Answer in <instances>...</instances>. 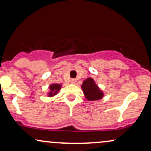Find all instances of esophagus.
<instances>
[{
	"mask_svg": "<svg viewBox=\"0 0 151 151\" xmlns=\"http://www.w3.org/2000/svg\"><path fill=\"white\" fill-rule=\"evenodd\" d=\"M71 83H73V84H74V83H77V80H76L75 79H71Z\"/></svg>",
	"mask_w": 151,
	"mask_h": 151,
	"instance_id": "1",
	"label": "esophagus"
}]
</instances>
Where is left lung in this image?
Instances as JSON below:
<instances>
[{
  "label": "left lung",
  "instance_id": "left-lung-1",
  "mask_svg": "<svg viewBox=\"0 0 151 151\" xmlns=\"http://www.w3.org/2000/svg\"><path fill=\"white\" fill-rule=\"evenodd\" d=\"M83 95L88 101H96L102 99L105 93L96 84L93 78L88 77L83 81L81 85Z\"/></svg>",
  "mask_w": 151,
  "mask_h": 151
}]
</instances>
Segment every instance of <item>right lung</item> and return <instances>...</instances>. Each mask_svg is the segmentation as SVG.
Here are the masks:
<instances>
[{
  "label": "right lung",
  "mask_w": 151,
  "mask_h": 151,
  "mask_svg": "<svg viewBox=\"0 0 151 151\" xmlns=\"http://www.w3.org/2000/svg\"><path fill=\"white\" fill-rule=\"evenodd\" d=\"M62 86V83H51L49 86V92H48L47 95L48 97H53L55 95H57L58 92L60 91Z\"/></svg>",
  "instance_id": "obj_1"
}]
</instances>
